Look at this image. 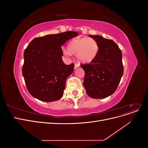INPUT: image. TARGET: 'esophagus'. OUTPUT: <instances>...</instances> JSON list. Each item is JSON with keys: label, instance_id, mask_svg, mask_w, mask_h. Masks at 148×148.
I'll return each instance as SVG.
<instances>
[{"label": "esophagus", "instance_id": "obj_1", "mask_svg": "<svg viewBox=\"0 0 148 148\" xmlns=\"http://www.w3.org/2000/svg\"><path fill=\"white\" fill-rule=\"evenodd\" d=\"M79 66V64H75V69H78V67Z\"/></svg>", "mask_w": 148, "mask_h": 148}]
</instances>
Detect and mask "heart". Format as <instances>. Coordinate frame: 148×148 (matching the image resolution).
Masks as SVG:
<instances>
[{
	"instance_id": "obj_1",
	"label": "heart",
	"mask_w": 148,
	"mask_h": 148,
	"mask_svg": "<svg viewBox=\"0 0 148 148\" xmlns=\"http://www.w3.org/2000/svg\"><path fill=\"white\" fill-rule=\"evenodd\" d=\"M67 49L63 54L69 57L77 54L78 60L82 63H89L96 59L99 51V46L95 39L89 37L76 38L69 42Z\"/></svg>"
}]
</instances>
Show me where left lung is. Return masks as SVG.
<instances>
[{"instance_id":"left-lung-1","label":"left lung","mask_w":148,"mask_h":148,"mask_svg":"<svg viewBox=\"0 0 148 148\" xmlns=\"http://www.w3.org/2000/svg\"><path fill=\"white\" fill-rule=\"evenodd\" d=\"M99 46L96 59L90 64L81 65L85 75L83 86L88 95L103 99L116 91L123 73L122 53L114 41L100 35H89Z\"/></svg>"}]
</instances>
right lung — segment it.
Instances as JSON below:
<instances>
[{"mask_svg": "<svg viewBox=\"0 0 148 148\" xmlns=\"http://www.w3.org/2000/svg\"><path fill=\"white\" fill-rule=\"evenodd\" d=\"M78 36L75 31L48 34L33 39L24 52L22 73L30 95L44 102L59 100L64 95L66 78L74 64L62 60L61 46Z\"/></svg>", "mask_w": 148, "mask_h": 148, "instance_id": "obj_1", "label": "right lung"}]
</instances>
